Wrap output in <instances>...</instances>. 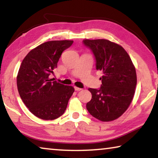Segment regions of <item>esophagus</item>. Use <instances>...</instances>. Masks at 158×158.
Returning a JSON list of instances; mask_svg holds the SVG:
<instances>
[{
  "label": "esophagus",
  "mask_w": 158,
  "mask_h": 158,
  "mask_svg": "<svg viewBox=\"0 0 158 158\" xmlns=\"http://www.w3.org/2000/svg\"><path fill=\"white\" fill-rule=\"evenodd\" d=\"M74 88H75V90H77V91H80V90H82V88H78V87H76V86H74Z\"/></svg>",
  "instance_id": "34e87169"
}]
</instances>
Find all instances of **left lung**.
<instances>
[{
    "instance_id": "left-lung-1",
    "label": "left lung",
    "mask_w": 158,
    "mask_h": 158,
    "mask_svg": "<svg viewBox=\"0 0 158 158\" xmlns=\"http://www.w3.org/2000/svg\"><path fill=\"white\" fill-rule=\"evenodd\" d=\"M96 60V70L103 72L100 89L88 88L92 98L86 104L90 114L101 122L120 117L130 105L135 93V67L126 50L107 40H84Z\"/></svg>"
}]
</instances>
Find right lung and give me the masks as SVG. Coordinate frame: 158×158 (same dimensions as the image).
Returning <instances> with one entry per match:
<instances>
[{"label":"right lung","mask_w":158,"mask_h":158,"mask_svg":"<svg viewBox=\"0 0 158 158\" xmlns=\"http://www.w3.org/2000/svg\"><path fill=\"white\" fill-rule=\"evenodd\" d=\"M73 43V40L44 42L31 49L21 62L16 77L19 94L36 117L56 119L66 110L74 88L52 81L49 75L57 68L62 52Z\"/></svg>","instance_id":"add662e5"}]
</instances>
